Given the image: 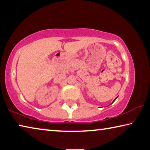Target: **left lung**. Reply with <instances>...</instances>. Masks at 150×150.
Instances as JSON below:
<instances>
[{
    "mask_svg": "<svg viewBox=\"0 0 150 150\" xmlns=\"http://www.w3.org/2000/svg\"><path fill=\"white\" fill-rule=\"evenodd\" d=\"M118 96H117V97H116V98H115V100H113V102H112V103H114V102H115V100H116V98H118Z\"/></svg>",
    "mask_w": 150,
    "mask_h": 150,
    "instance_id": "8db88e82",
    "label": "left lung"
}]
</instances>
